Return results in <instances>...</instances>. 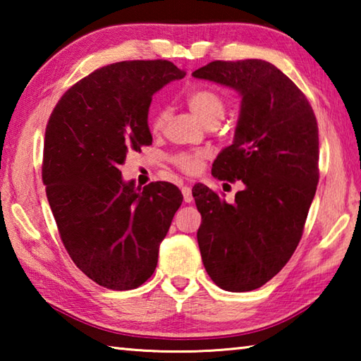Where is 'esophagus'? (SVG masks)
<instances>
[{
  "label": "esophagus",
  "mask_w": 361,
  "mask_h": 361,
  "mask_svg": "<svg viewBox=\"0 0 361 361\" xmlns=\"http://www.w3.org/2000/svg\"><path fill=\"white\" fill-rule=\"evenodd\" d=\"M181 192H183V199H185V202L191 204L192 202V189L189 186H183Z\"/></svg>",
  "instance_id": "esophagus-1"
}]
</instances>
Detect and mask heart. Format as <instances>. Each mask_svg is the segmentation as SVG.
<instances>
[{"instance_id": "obj_1", "label": "heart", "mask_w": 361, "mask_h": 361, "mask_svg": "<svg viewBox=\"0 0 361 361\" xmlns=\"http://www.w3.org/2000/svg\"><path fill=\"white\" fill-rule=\"evenodd\" d=\"M186 103L192 114L197 118L204 126L218 124L223 119L226 111V102L223 95L215 89L210 87H197L192 89L191 92L186 95ZM167 119V109H157L151 118V129L157 132L164 127V122ZM204 154L202 152H181V154L175 156L173 162L175 166L185 173H197L200 167H202Z\"/></svg>"}]
</instances>
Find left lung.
<instances>
[{"label": "left lung", "mask_w": 361, "mask_h": 361, "mask_svg": "<svg viewBox=\"0 0 361 361\" xmlns=\"http://www.w3.org/2000/svg\"><path fill=\"white\" fill-rule=\"evenodd\" d=\"M192 76L242 97L234 142L212 175L243 189L232 204L204 185L192 195L207 274L226 291H252L282 271L301 240L319 183L317 119L296 84L264 60H216Z\"/></svg>", "instance_id": "obj_1"}]
</instances>
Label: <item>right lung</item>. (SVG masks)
I'll return each instance as SVG.
<instances>
[{
  "label": "right lung",
  "instance_id": "obj_1",
  "mask_svg": "<svg viewBox=\"0 0 361 361\" xmlns=\"http://www.w3.org/2000/svg\"><path fill=\"white\" fill-rule=\"evenodd\" d=\"M186 73L167 60H130L90 73L63 94L46 127L42 183L66 252L95 283L132 290L157 266L183 194L172 183L143 189L119 166L152 143L151 99Z\"/></svg>",
  "mask_w": 361,
  "mask_h": 361
}]
</instances>
